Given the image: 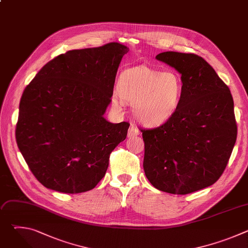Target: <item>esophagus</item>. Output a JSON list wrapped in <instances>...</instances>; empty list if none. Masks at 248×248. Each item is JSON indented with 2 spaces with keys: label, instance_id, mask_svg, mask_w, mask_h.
<instances>
[{
  "label": "esophagus",
  "instance_id": "34e87169",
  "mask_svg": "<svg viewBox=\"0 0 248 248\" xmlns=\"http://www.w3.org/2000/svg\"><path fill=\"white\" fill-rule=\"evenodd\" d=\"M139 133H140L139 129H138V128H137L135 125H133V124H130V126H129V129H128V133H127V136H128V137H133V136L139 135Z\"/></svg>",
  "mask_w": 248,
  "mask_h": 248
}]
</instances>
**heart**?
Segmentation results:
<instances>
[{
    "label": "heart",
    "mask_w": 248,
    "mask_h": 248,
    "mask_svg": "<svg viewBox=\"0 0 248 248\" xmlns=\"http://www.w3.org/2000/svg\"><path fill=\"white\" fill-rule=\"evenodd\" d=\"M185 84L173 72L144 65L124 69L117 82V94L123 102L133 104V114L145 126L158 127L167 124L178 112L183 102ZM113 105L121 104L114 96Z\"/></svg>",
    "instance_id": "b5f03b06"
}]
</instances>
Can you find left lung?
Masks as SVG:
<instances>
[{"label": "left lung", "instance_id": "left-lung-1", "mask_svg": "<svg viewBox=\"0 0 248 248\" xmlns=\"http://www.w3.org/2000/svg\"><path fill=\"white\" fill-rule=\"evenodd\" d=\"M156 59L182 75L185 93L178 112L167 124L141 129L143 169L157 189L188 194L215 184L227 167L237 134L233 100L203 58L164 52Z\"/></svg>", "mask_w": 248, "mask_h": 248}]
</instances>
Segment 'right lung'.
<instances>
[{
    "label": "right lung",
    "mask_w": 248,
    "mask_h": 248,
    "mask_svg": "<svg viewBox=\"0 0 248 248\" xmlns=\"http://www.w3.org/2000/svg\"><path fill=\"white\" fill-rule=\"evenodd\" d=\"M128 51L117 42L68 51L47 62L24 89L16 143L45 187L80 193L103 179L111 152L129 127L104 118Z\"/></svg>",
    "instance_id": "add662e5"
}]
</instances>
